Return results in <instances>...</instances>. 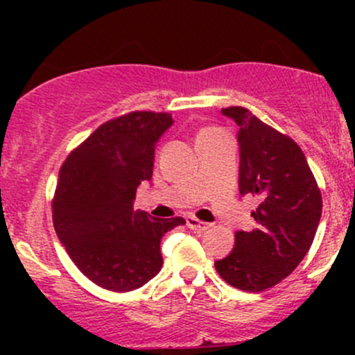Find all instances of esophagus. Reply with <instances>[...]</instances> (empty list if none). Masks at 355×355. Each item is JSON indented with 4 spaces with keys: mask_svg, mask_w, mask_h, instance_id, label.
Here are the masks:
<instances>
[{
    "mask_svg": "<svg viewBox=\"0 0 355 355\" xmlns=\"http://www.w3.org/2000/svg\"><path fill=\"white\" fill-rule=\"evenodd\" d=\"M187 227L191 228V230H196V232H206V230H209L211 225L206 223V221H200L194 216H189L187 218Z\"/></svg>",
    "mask_w": 355,
    "mask_h": 355,
    "instance_id": "1",
    "label": "esophagus"
}]
</instances>
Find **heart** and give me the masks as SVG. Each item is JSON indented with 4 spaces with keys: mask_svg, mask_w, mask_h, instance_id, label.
Masks as SVG:
<instances>
[{
    "mask_svg": "<svg viewBox=\"0 0 355 355\" xmlns=\"http://www.w3.org/2000/svg\"><path fill=\"white\" fill-rule=\"evenodd\" d=\"M214 132H218V130H213V128H206V130H202L200 132L199 135H206V134H214Z\"/></svg>",
    "mask_w": 355,
    "mask_h": 355,
    "instance_id": "b5f03b06",
    "label": "heart"
}]
</instances>
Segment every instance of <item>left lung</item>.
Returning a JSON list of instances; mask_svg holds the SVG:
<instances>
[{"instance_id":"8db88e82","label":"left lung","mask_w":355,"mask_h":355,"mask_svg":"<svg viewBox=\"0 0 355 355\" xmlns=\"http://www.w3.org/2000/svg\"><path fill=\"white\" fill-rule=\"evenodd\" d=\"M221 113L241 127L239 191L259 198L256 228L237 232L232 252L216 261L218 275L235 288L263 292L288 277L309 250L320 225V187L302 149L242 106Z\"/></svg>"}]
</instances>
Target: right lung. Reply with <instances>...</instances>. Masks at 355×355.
I'll use <instances>...</instances> for the list:
<instances>
[{
	"label": "right lung",
	"mask_w": 355,
	"mask_h": 355,
	"mask_svg": "<svg viewBox=\"0 0 355 355\" xmlns=\"http://www.w3.org/2000/svg\"><path fill=\"white\" fill-rule=\"evenodd\" d=\"M173 125L170 113L132 111L96 128L60 168L53 225L75 266L113 292L148 284L163 266L161 237L184 218L156 220L134 211L151 180L155 148Z\"/></svg>",
	"instance_id": "right-lung-1"
}]
</instances>
